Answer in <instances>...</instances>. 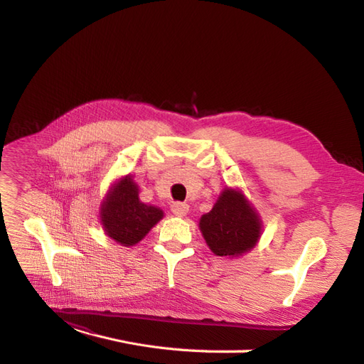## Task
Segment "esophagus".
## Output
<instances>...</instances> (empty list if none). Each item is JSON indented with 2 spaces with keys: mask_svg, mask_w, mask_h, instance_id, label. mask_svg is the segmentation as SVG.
<instances>
[{
  "mask_svg": "<svg viewBox=\"0 0 364 364\" xmlns=\"http://www.w3.org/2000/svg\"><path fill=\"white\" fill-rule=\"evenodd\" d=\"M188 211H190V208H188V205H185V203L174 202L171 205V213L174 215H178V217H185L186 214H188Z\"/></svg>",
  "mask_w": 364,
  "mask_h": 364,
  "instance_id": "obj_1",
  "label": "esophagus"
}]
</instances>
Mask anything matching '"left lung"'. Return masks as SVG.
Segmentation results:
<instances>
[{"label": "left lung", "mask_w": 364, "mask_h": 364, "mask_svg": "<svg viewBox=\"0 0 364 364\" xmlns=\"http://www.w3.org/2000/svg\"><path fill=\"white\" fill-rule=\"evenodd\" d=\"M199 228L214 255L238 258L257 246L262 220L243 191L226 186L211 211L200 217Z\"/></svg>", "instance_id": "8db88e82"}]
</instances>
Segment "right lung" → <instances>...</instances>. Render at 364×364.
Segmentation results:
<instances>
[{
  "instance_id": "obj_1",
  "label": "right lung",
  "mask_w": 364,
  "mask_h": 364,
  "mask_svg": "<svg viewBox=\"0 0 364 364\" xmlns=\"http://www.w3.org/2000/svg\"><path fill=\"white\" fill-rule=\"evenodd\" d=\"M162 217L161 208L139 200L138 183L130 174L109 186L100 205V223L105 234L126 247L139 243Z\"/></svg>"
}]
</instances>
